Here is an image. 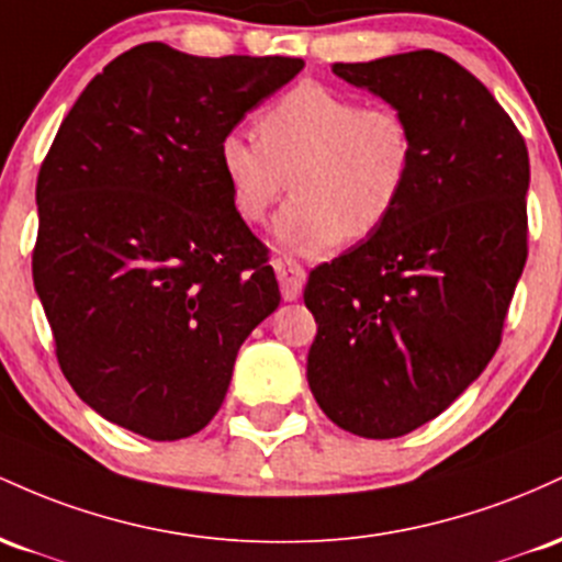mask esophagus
Returning <instances> with one entry per match:
<instances>
[{
  "mask_svg": "<svg viewBox=\"0 0 562 562\" xmlns=\"http://www.w3.org/2000/svg\"><path fill=\"white\" fill-rule=\"evenodd\" d=\"M273 268H276V276H279L283 300L289 302L300 300L302 286H305V279H307L305 268H302L300 262H294L292 257H276Z\"/></svg>",
  "mask_w": 562,
  "mask_h": 562,
  "instance_id": "1",
  "label": "esophagus"
}]
</instances>
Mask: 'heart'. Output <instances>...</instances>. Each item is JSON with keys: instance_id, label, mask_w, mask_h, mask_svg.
I'll return each mask as SVG.
<instances>
[{"instance_id": "1", "label": "heart", "mask_w": 562, "mask_h": 562, "mask_svg": "<svg viewBox=\"0 0 562 562\" xmlns=\"http://www.w3.org/2000/svg\"><path fill=\"white\" fill-rule=\"evenodd\" d=\"M257 135L233 130L217 145L236 212L265 223L292 178L279 214V247L321 257L345 238L371 236L401 204L414 172V135L393 105H361L318 81L292 87L257 116Z\"/></svg>"}]
</instances>
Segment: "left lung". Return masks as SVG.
Wrapping results in <instances>:
<instances>
[{
    "label": "left lung",
    "instance_id": "obj_1",
    "mask_svg": "<svg viewBox=\"0 0 562 562\" xmlns=\"http://www.w3.org/2000/svg\"><path fill=\"white\" fill-rule=\"evenodd\" d=\"M406 116L414 172L366 241L311 270L307 384L334 425L401 438L494 358L528 257V148L468 68L435 49L334 63Z\"/></svg>",
    "mask_w": 562,
    "mask_h": 562
}]
</instances>
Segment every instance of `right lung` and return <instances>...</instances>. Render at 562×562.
<instances>
[{"label": "right lung", "instance_id": "1", "mask_svg": "<svg viewBox=\"0 0 562 562\" xmlns=\"http://www.w3.org/2000/svg\"><path fill=\"white\" fill-rule=\"evenodd\" d=\"M302 66L137 44L63 119L36 180L31 270L60 371L113 425L150 440L204 430L238 348L279 307L217 145Z\"/></svg>", "mask_w": 562, "mask_h": 562}]
</instances>
